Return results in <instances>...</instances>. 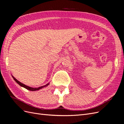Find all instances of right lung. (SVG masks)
Instances as JSON below:
<instances>
[{
	"label": "right lung",
	"mask_w": 124,
	"mask_h": 124,
	"mask_svg": "<svg viewBox=\"0 0 124 124\" xmlns=\"http://www.w3.org/2000/svg\"><path fill=\"white\" fill-rule=\"evenodd\" d=\"M12 77L13 78L14 80H15L16 82L19 85H21V86H23V87H25V88H26V89H27V90H30V91H37V90H40V89L43 88V87H45V86H47L48 85H49V83H48V84H47V85H44V86H41V87H37H37H36V88H34V87H31L27 86V85H24V84H23V83H21V82H20L19 81L17 80L16 79H15V78L13 76H12Z\"/></svg>",
	"instance_id": "obj_1"
}]
</instances>
